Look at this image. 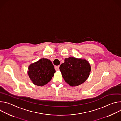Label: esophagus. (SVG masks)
Returning <instances> with one entry per match:
<instances>
[{
    "label": "esophagus",
    "mask_w": 121,
    "mask_h": 121,
    "mask_svg": "<svg viewBox=\"0 0 121 121\" xmlns=\"http://www.w3.org/2000/svg\"><path fill=\"white\" fill-rule=\"evenodd\" d=\"M55 70H56V71L59 70V66L58 65V66H55Z\"/></svg>",
    "instance_id": "esophagus-1"
}]
</instances>
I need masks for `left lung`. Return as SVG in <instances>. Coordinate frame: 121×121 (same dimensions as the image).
<instances>
[{
	"instance_id": "obj_1",
	"label": "left lung",
	"mask_w": 121,
	"mask_h": 121,
	"mask_svg": "<svg viewBox=\"0 0 121 121\" xmlns=\"http://www.w3.org/2000/svg\"><path fill=\"white\" fill-rule=\"evenodd\" d=\"M59 69L65 81L72 87L84 83L88 78L91 70L87 60L73 57L65 58Z\"/></svg>"
}]
</instances>
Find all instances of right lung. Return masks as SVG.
I'll list each match as a JSON object with an SVG mask.
<instances>
[{"instance_id": "1", "label": "right lung", "mask_w": 121, "mask_h": 121, "mask_svg": "<svg viewBox=\"0 0 121 121\" xmlns=\"http://www.w3.org/2000/svg\"><path fill=\"white\" fill-rule=\"evenodd\" d=\"M28 74L33 83L38 86H43L48 83L56 72L51 61L42 58L31 64L28 68Z\"/></svg>"}]
</instances>
